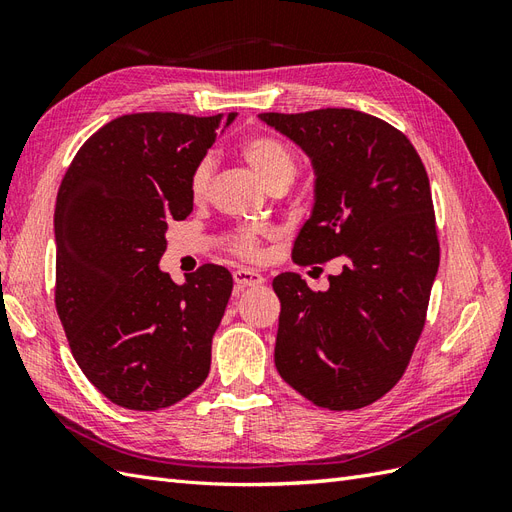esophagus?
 <instances>
[{
	"instance_id": "esophagus-1",
	"label": "esophagus",
	"mask_w": 512,
	"mask_h": 512,
	"mask_svg": "<svg viewBox=\"0 0 512 512\" xmlns=\"http://www.w3.org/2000/svg\"><path fill=\"white\" fill-rule=\"evenodd\" d=\"M232 277H235V284H237L239 290L265 284V277H262L258 271H252V269H237L235 273H232Z\"/></svg>"
}]
</instances>
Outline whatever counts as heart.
<instances>
[{
    "instance_id": "1",
    "label": "heart",
    "mask_w": 512,
    "mask_h": 512,
    "mask_svg": "<svg viewBox=\"0 0 512 512\" xmlns=\"http://www.w3.org/2000/svg\"><path fill=\"white\" fill-rule=\"evenodd\" d=\"M239 153L247 168L252 170L256 179L265 185L267 190H286L292 183V179L297 177L299 162L294 151L273 134H252L247 136L245 141L239 147ZM211 175H213V162L211 158H203L194 168L190 175V198L194 203H200L205 200L209 194V185H211ZM260 239L262 232L256 228H235L224 235V243L228 250L239 256L254 260L260 256Z\"/></svg>"
}]
</instances>
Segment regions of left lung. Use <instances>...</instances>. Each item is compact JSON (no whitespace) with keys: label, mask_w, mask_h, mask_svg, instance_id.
I'll return each instance as SVG.
<instances>
[{"label":"left lung","mask_w":512,"mask_h":512,"mask_svg":"<svg viewBox=\"0 0 512 512\" xmlns=\"http://www.w3.org/2000/svg\"><path fill=\"white\" fill-rule=\"evenodd\" d=\"M260 119L314 164L316 203L292 260L344 262L324 292L297 273L273 280L275 367L312 404L359 410L404 376L425 327L440 265L427 170L404 132L352 108Z\"/></svg>","instance_id":"1"}]
</instances>
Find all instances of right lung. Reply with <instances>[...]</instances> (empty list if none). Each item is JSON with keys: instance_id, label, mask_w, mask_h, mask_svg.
Wrapping results in <instances>:
<instances>
[{"instance_id": "right-lung-1", "label": "right lung", "mask_w": 512, "mask_h": 512, "mask_svg": "<svg viewBox=\"0 0 512 512\" xmlns=\"http://www.w3.org/2000/svg\"><path fill=\"white\" fill-rule=\"evenodd\" d=\"M235 113H134L76 151L55 205V307L74 361L113 404L151 412L209 376L232 275L160 271L170 220L192 213V168Z\"/></svg>"}]
</instances>
